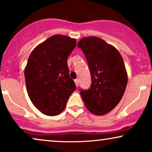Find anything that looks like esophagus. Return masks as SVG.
Listing matches in <instances>:
<instances>
[{
    "label": "esophagus",
    "instance_id": "obj_1",
    "mask_svg": "<svg viewBox=\"0 0 152 152\" xmlns=\"http://www.w3.org/2000/svg\"><path fill=\"white\" fill-rule=\"evenodd\" d=\"M75 83L76 86L78 87V86H79V80H78V79H77V80H75Z\"/></svg>",
    "mask_w": 152,
    "mask_h": 152
}]
</instances>
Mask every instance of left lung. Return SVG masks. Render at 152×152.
Segmentation results:
<instances>
[{"instance_id":"obj_1","label":"left lung","mask_w":152,"mask_h":152,"mask_svg":"<svg viewBox=\"0 0 152 152\" xmlns=\"http://www.w3.org/2000/svg\"><path fill=\"white\" fill-rule=\"evenodd\" d=\"M82 50L91 72V83L80 95L86 109L97 115L112 111L121 100L127 84V72L121 55L112 45L97 37L81 39Z\"/></svg>"}]
</instances>
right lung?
<instances>
[{"mask_svg": "<svg viewBox=\"0 0 152 152\" xmlns=\"http://www.w3.org/2000/svg\"><path fill=\"white\" fill-rule=\"evenodd\" d=\"M77 41L65 35H53L37 45L25 68L28 96L44 115H57L76 90L70 77L67 60Z\"/></svg>", "mask_w": 152, "mask_h": 152, "instance_id": "1", "label": "right lung"}]
</instances>
